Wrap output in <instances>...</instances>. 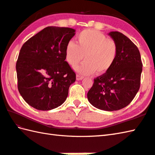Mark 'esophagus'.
Listing matches in <instances>:
<instances>
[{"mask_svg": "<svg viewBox=\"0 0 155 155\" xmlns=\"http://www.w3.org/2000/svg\"><path fill=\"white\" fill-rule=\"evenodd\" d=\"M83 76H81L80 74H77V81H81L82 79H83Z\"/></svg>", "mask_w": 155, "mask_h": 155, "instance_id": "34e87169", "label": "esophagus"}]
</instances>
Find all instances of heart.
I'll return each mask as SVG.
<instances>
[{"instance_id": "obj_1", "label": "heart", "mask_w": 155, "mask_h": 155, "mask_svg": "<svg viewBox=\"0 0 155 155\" xmlns=\"http://www.w3.org/2000/svg\"><path fill=\"white\" fill-rule=\"evenodd\" d=\"M118 47L113 39L108 38L101 32L87 29L77 38V44L69 41L65 48L66 60L71 66H76L85 61L75 68L84 74H104L113 67L117 57Z\"/></svg>"}]
</instances>
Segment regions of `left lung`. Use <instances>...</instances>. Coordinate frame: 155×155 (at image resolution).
Returning a JSON list of instances; mask_svg holds the SVG:
<instances>
[{
	"label": "left lung",
	"mask_w": 155,
	"mask_h": 155,
	"mask_svg": "<svg viewBox=\"0 0 155 155\" xmlns=\"http://www.w3.org/2000/svg\"><path fill=\"white\" fill-rule=\"evenodd\" d=\"M108 35L117 44L116 61L107 72L94 78L87 98L98 109L114 111L127 107L136 96L143 63L139 49L127 37L118 31Z\"/></svg>",
	"instance_id": "obj_1"
}]
</instances>
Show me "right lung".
<instances>
[{
  "label": "right lung",
  "mask_w": 155,
  "mask_h": 155,
  "mask_svg": "<svg viewBox=\"0 0 155 155\" xmlns=\"http://www.w3.org/2000/svg\"><path fill=\"white\" fill-rule=\"evenodd\" d=\"M74 35L73 28L48 27L22 45L16 64L18 89L32 107L52 110L67 99L76 74L65 61V48Z\"/></svg>",
  "instance_id": "right-lung-1"
}]
</instances>
